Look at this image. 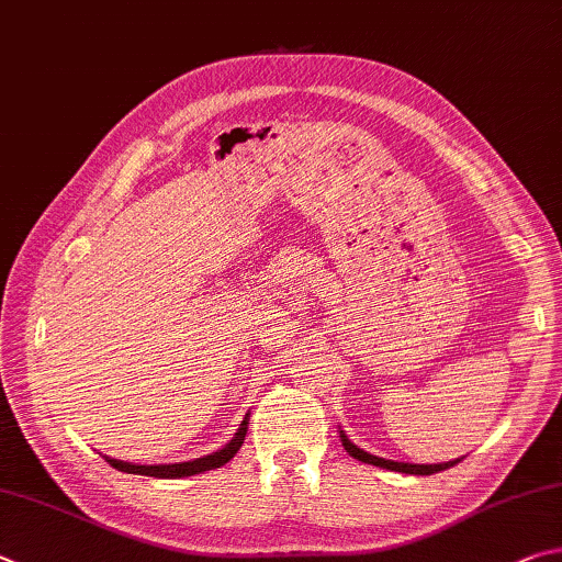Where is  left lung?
I'll use <instances>...</instances> for the list:
<instances>
[{"instance_id":"obj_1","label":"left lung","mask_w":562,"mask_h":562,"mask_svg":"<svg viewBox=\"0 0 562 562\" xmlns=\"http://www.w3.org/2000/svg\"><path fill=\"white\" fill-rule=\"evenodd\" d=\"M339 437H341L344 450L349 452L353 459H359V462H366V464H373V467L391 469V472H403V474H420V476H427V474L445 472V469H450V467H454L457 462H462V457H459V459H452V462H445V464H405V462H393V459H383V457H375V454L363 452L361 447H356V445L349 440V437L344 435V430L339 432Z\"/></svg>"}]
</instances>
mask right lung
<instances>
[{
    "instance_id": "1",
    "label": "right lung",
    "mask_w": 562,
    "mask_h": 562,
    "mask_svg": "<svg viewBox=\"0 0 562 562\" xmlns=\"http://www.w3.org/2000/svg\"><path fill=\"white\" fill-rule=\"evenodd\" d=\"M248 432V415L243 417V423L238 427V432L233 435V440L221 447L218 452L191 459V462H179V464H132V462H122V459H112L105 457L110 467H115L117 472H127V474H142V476H157V479H181V476H193L201 472H209V469H218L228 462V459L236 457V452L240 450L243 440H246Z\"/></svg>"
}]
</instances>
